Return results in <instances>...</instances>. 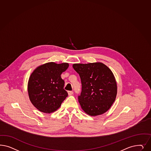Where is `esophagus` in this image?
<instances>
[{
	"instance_id": "1",
	"label": "esophagus",
	"mask_w": 151,
	"mask_h": 151,
	"mask_svg": "<svg viewBox=\"0 0 151 151\" xmlns=\"http://www.w3.org/2000/svg\"><path fill=\"white\" fill-rule=\"evenodd\" d=\"M68 94L69 96H72L73 94V91H68Z\"/></svg>"
}]
</instances>
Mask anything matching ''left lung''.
Wrapping results in <instances>:
<instances>
[{
	"label": "left lung",
	"instance_id": "8db88e82",
	"mask_svg": "<svg viewBox=\"0 0 151 151\" xmlns=\"http://www.w3.org/2000/svg\"><path fill=\"white\" fill-rule=\"evenodd\" d=\"M73 67L81 79L82 92L78 101L83 111L91 116L107 112L117 93V83L111 70L101 62L74 64Z\"/></svg>",
	"mask_w": 151,
	"mask_h": 151
}]
</instances>
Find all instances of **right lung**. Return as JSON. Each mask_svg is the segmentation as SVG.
Here are the masks:
<instances>
[{
    "mask_svg": "<svg viewBox=\"0 0 151 151\" xmlns=\"http://www.w3.org/2000/svg\"><path fill=\"white\" fill-rule=\"evenodd\" d=\"M68 67L67 63L49 62L38 67L31 74L28 95L30 102L39 111L50 113L57 111L68 96L60 75Z\"/></svg>",
    "mask_w": 151,
    "mask_h": 151,
    "instance_id": "obj_1",
    "label": "right lung"
}]
</instances>
